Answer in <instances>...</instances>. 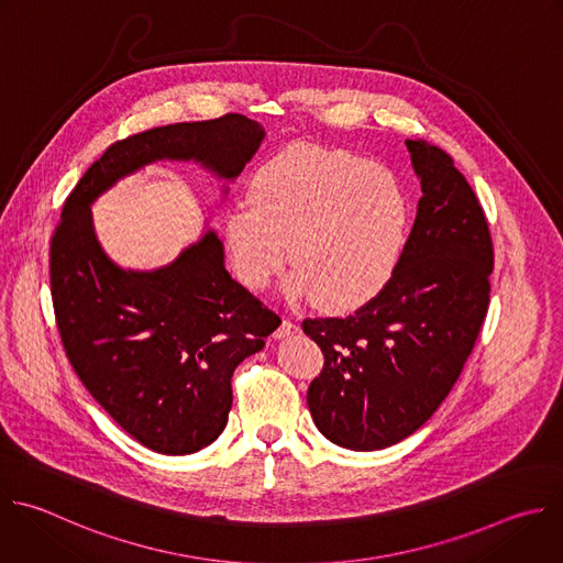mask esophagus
<instances>
[{
  "label": "esophagus",
  "mask_w": 563,
  "mask_h": 563,
  "mask_svg": "<svg viewBox=\"0 0 563 563\" xmlns=\"http://www.w3.org/2000/svg\"><path fill=\"white\" fill-rule=\"evenodd\" d=\"M296 331H298V324H296L294 320L285 318V320L280 322V327L274 331V338H276V340H280V338H287V335H294Z\"/></svg>",
  "instance_id": "1"
}]
</instances>
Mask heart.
Instances as JSON below:
<instances>
[{
  "label": "heart",
  "mask_w": 563,
  "mask_h": 563,
  "mask_svg": "<svg viewBox=\"0 0 563 563\" xmlns=\"http://www.w3.org/2000/svg\"><path fill=\"white\" fill-rule=\"evenodd\" d=\"M250 197L223 221L232 269L247 289H265L289 256L298 269L287 296L327 311L357 309L391 280L409 236V199L387 165L291 143L256 169Z\"/></svg>",
  "instance_id": "1"
}]
</instances>
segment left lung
<instances>
[{
	"mask_svg": "<svg viewBox=\"0 0 563 563\" xmlns=\"http://www.w3.org/2000/svg\"><path fill=\"white\" fill-rule=\"evenodd\" d=\"M422 199L387 287L346 318H307L324 364L307 405L318 431L351 451L416 433L444 402L488 311L493 241L453 158L407 139Z\"/></svg>",
	"mask_w": 563,
	"mask_h": 563,
	"instance_id": "8db88e82",
	"label": "left lung"
}]
</instances>
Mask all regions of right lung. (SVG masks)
I'll return each instance as SVG.
<instances>
[{
    "label": "right lung",
    "mask_w": 563,
    "mask_h": 563,
    "mask_svg": "<svg viewBox=\"0 0 563 563\" xmlns=\"http://www.w3.org/2000/svg\"><path fill=\"white\" fill-rule=\"evenodd\" d=\"M265 130L243 114L172 123L112 143L64 203L51 241V294L64 351L90 396L150 451L197 453L225 429L234 368L278 316L225 269L210 230L167 267L125 272L101 250L92 201L154 161H197L236 178Z\"/></svg>",
    "instance_id": "add662e5"
}]
</instances>
